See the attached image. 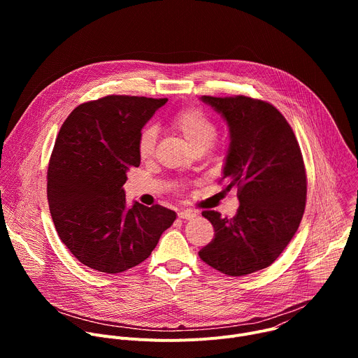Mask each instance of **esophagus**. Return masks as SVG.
Listing matches in <instances>:
<instances>
[{
	"mask_svg": "<svg viewBox=\"0 0 358 358\" xmlns=\"http://www.w3.org/2000/svg\"><path fill=\"white\" fill-rule=\"evenodd\" d=\"M196 215H198V213L192 211V210H184V211L178 213V218H181V220H192Z\"/></svg>",
	"mask_w": 358,
	"mask_h": 358,
	"instance_id": "obj_1",
	"label": "esophagus"
}]
</instances>
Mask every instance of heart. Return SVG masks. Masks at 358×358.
I'll use <instances>...</instances> for the list:
<instances>
[{"instance_id":"1","label":"heart","mask_w":358,"mask_h":358,"mask_svg":"<svg viewBox=\"0 0 358 358\" xmlns=\"http://www.w3.org/2000/svg\"><path fill=\"white\" fill-rule=\"evenodd\" d=\"M173 127L195 148H208L217 137L218 127L210 115L198 108H185L171 117ZM157 130L145 126L137 138V152L140 159L148 160L155 155Z\"/></svg>"}]
</instances>
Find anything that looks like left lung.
<instances>
[{
  "label": "left lung",
  "mask_w": 358,
  "mask_h": 358,
  "mask_svg": "<svg viewBox=\"0 0 358 358\" xmlns=\"http://www.w3.org/2000/svg\"><path fill=\"white\" fill-rule=\"evenodd\" d=\"M229 127L222 180L238 189L234 218L203 211L214 239L198 255L228 276H245L272 265L296 234L306 207V170L299 143L283 115L248 96H202Z\"/></svg>",
  "instance_id": "left-lung-1"
}]
</instances>
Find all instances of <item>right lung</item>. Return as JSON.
Returning <instances> with one entry per match:
<instances>
[{"label": "right lung", "mask_w": 358, "mask_h": 358, "mask_svg": "<svg viewBox=\"0 0 358 358\" xmlns=\"http://www.w3.org/2000/svg\"><path fill=\"white\" fill-rule=\"evenodd\" d=\"M169 99L112 94L79 105L64 122L48 166L57 232L83 265L120 273L145 261L176 213L126 203L127 171L140 166L137 138Z\"/></svg>", "instance_id": "obj_1"}]
</instances>
